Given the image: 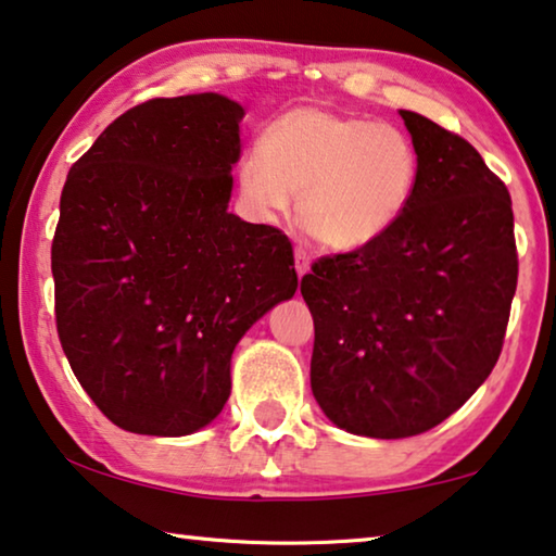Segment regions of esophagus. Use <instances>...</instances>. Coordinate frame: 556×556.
<instances>
[{
	"label": "esophagus",
	"instance_id": "1",
	"mask_svg": "<svg viewBox=\"0 0 556 556\" xmlns=\"http://www.w3.org/2000/svg\"><path fill=\"white\" fill-rule=\"evenodd\" d=\"M295 270L301 278L307 270H311V253H307L305 249H295Z\"/></svg>",
	"mask_w": 556,
	"mask_h": 556
}]
</instances>
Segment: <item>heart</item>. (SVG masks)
I'll return each instance as SVG.
<instances>
[{
  "label": "heart",
  "instance_id": "obj_1",
  "mask_svg": "<svg viewBox=\"0 0 556 556\" xmlns=\"http://www.w3.org/2000/svg\"><path fill=\"white\" fill-rule=\"evenodd\" d=\"M420 166V151L400 126L311 104L273 118L261 151L238 161L236 178L258 216H283L295 193L303 226L323 245L357 251L403 220Z\"/></svg>",
  "mask_w": 556,
  "mask_h": 556
}]
</instances>
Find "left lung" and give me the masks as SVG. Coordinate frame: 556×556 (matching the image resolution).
Instances as JSON below:
<instances>
[{"instance_id": "obj_1", "label": "left lung", "mask_w": 556, "mask_h": 556, "mask_svg": "<svg viewBox=\"0 0 556 556\" xmlns=\"http://www.w3.org/2000/svg\"><path fill=\"white\" fill-rule=\"evenodd\" d=\"M420 151L403 220L303 276L313 395L343 430L413 438L463 407L505 343L517 290L507 186L463 136L400 111Z\"/></svg>"}]
</instances>
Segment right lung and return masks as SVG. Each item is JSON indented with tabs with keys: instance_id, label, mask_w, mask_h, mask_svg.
Listing matches in <instances>:
<instances>
[{
	"instance_id": "right-lung-1",
	"label": "right lung",
	"mask_w": 556,
	"mask_h": 556,
	"mask_svg": "<svg viewBox=\"0 0 556 556\" xmlns=\"http://www.w3.org/2000/svg\"><path fill=\"white\" fill-rule=\"evenodd\" d=\"M243 106L151 99L66 176L51 241L54 313L76 380L122 430L178 438L230 395V355L293 298L283 230L228 213Z\"/></svg>"
}]
</instances>
